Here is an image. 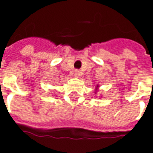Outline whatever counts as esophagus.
Segmentation results:
<instances>
[{"label":"esophagus","mask_w":153,"mask_h":153,"mask_svg":"<svg viewBox=\"0 0 153 153\" xmlns=\"http://www.w3.org/2000/svg\"><path fill=\"white\" fill-rule=\"evenodd\" d=\"M80 74H81V72L79 70H76L74 71V75H75V77L80 76Z\"/></svg>","instance_id":"1"}]
</instances>
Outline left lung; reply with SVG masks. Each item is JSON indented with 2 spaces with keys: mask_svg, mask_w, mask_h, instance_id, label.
I'll return each mask as SVG.
<instances>
[{
  "mask_svg": "<svg viewBox=\"0 0 153 153\" xmlns=\"http://www.w3.org/2000/svg\"><path fill=\"white\" fill-rule=\"evenodd\" d=\"M97 88H98V85H97ZM95 93H96V92H95Z\"/></svg>",
  "mask_w": 153,
  "mask_h": 153,
  "instance_id": "left-lung-1",
  "label": "left lung"
}]
</instances>
